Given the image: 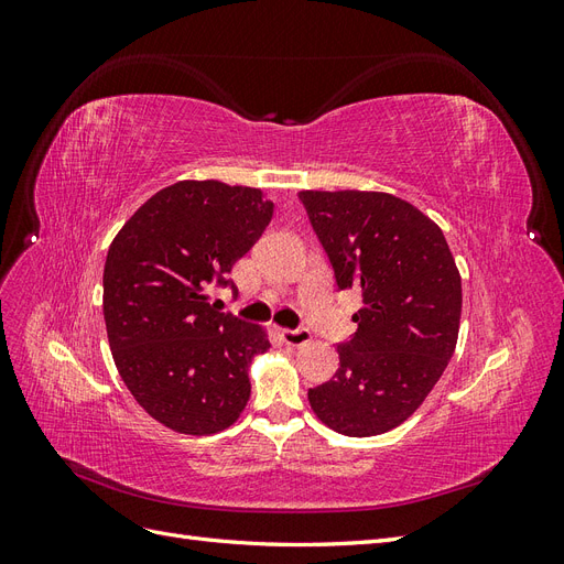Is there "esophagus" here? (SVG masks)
Wrapping results in <instances>:
<instances>
[{
    "instance_id": "34e87169",
    "label": "esophagus",
    "mask_w": 564,
    "mask_h": 564,
    "mask_svg": "<svg viewBox=\"0 0 564 564\" xmlns=\"http://www.w3.org/2000/svg\"><path fill=\"white\" fill-rule=\"evenodd\" d=\"M280 338L284 340L286 346L292 348H299V346H305L311 340V329L305 327H299V329H280Z\"/></svg>"
}]
</instances>
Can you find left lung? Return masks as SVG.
Returning <instances> with one entry per match:
<instances>
[{"mask_svg":"<svg viewBox=\"0 0 564 564\" xmlns=\"http://www.w3.org/2000/svg\"><path fill=\"white\" fill-rule=\"evenodd\" d=\"M338 289L365 308L338 344L334 379L308 390L317 419L348 437L395 429L447 369L460 322V275L433 220L388 193L301 191Z\"/></svg>","mask_w":564,"mask_h":564,"instance_id":"obj_1","label":"left lung"}]
</instances>
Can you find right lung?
Listing matches in <instances>:
<instances>
[{
  "mask_svg": "<svg viewBox=\"0 0 564 564\" xmlns=\"http://www.w3.org/2000/svg\"><path fill=\"white\" fill-rule=\"evenodd\" d=\"M272 218L259 187L178 181L152 195L108 249L104 315L119 377L145 412L185 435L240 419L263 327L218 313L209 292Z\"/></svg>",
  "mask_w": 564,
  "mask_h": 564,
  "instance_id": "right-lung-1",
  "label": "right lung"
}]
</instances>
